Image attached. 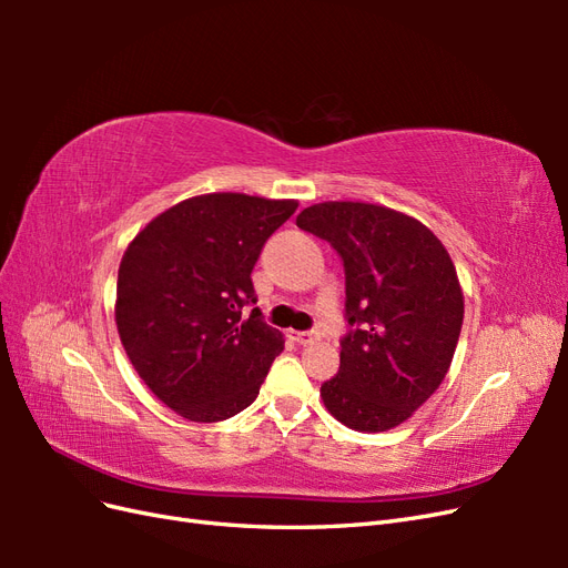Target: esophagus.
I'll return each mask as SVG.
<instances>
[{"label": "esophagus", "mask_w": 568, "mask_h": 568, "mask_svg": "<svg viewBox=\"0 0 568 568\" xmlns=\"http://www.w3.org/2000/svg\"><path fill=\"white\" fill-rule=\"evenodd\" d=\"M291 338L301 343V346H307V343L320 341V332H291Z\"/></svg>", "instance_id": "obj_1"}]
</instances>
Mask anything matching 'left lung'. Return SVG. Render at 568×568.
Instances as JSON below:
<instances>
[{
    "label": "left lung",
    "mask_w": 568,
    "mask_h": 568,
    "mask_svg": "<svg viewBox=\"0 0 568 568\" xmlns=\"http://www.w3.org/2000/svg\"><path fill=\"white\" fill-rule=\"evenodd\" d=\"M296 225L326 239L346 267L338 374L320 388L343 426L379 434L407 422L450 369L464 296L450 253L417 217L363 201H324Z\"/></svg>",
    "instance_id": "1"
}]
</instances>
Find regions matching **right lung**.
I'll return each instance as SVG.
<instances>
[{
    "mask_svg": "<svg viewBox=\"0 0 568 568\" xmlns=\"http://www.w3.org/2000/svg\"><path fill=\"white\" fill-rule=\"evenodd\" d=\"M294 199L201 194L153 217L118 267L115 326L134 372L189 422L246 409L284 336L261 320L251 282L267 236L296 213Z\"/></svg>",
    "mask_w": 568,
    "mask_h": 568,
    "instance_id": "right-lung-1",
    "label": "right lung"
}]
</instances>
